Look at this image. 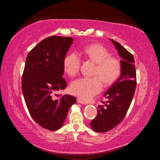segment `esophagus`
I'll list each match as a JSON object with an SVG mask.
<instances>
[{"label":"esophagus","mask_w":160,"mask_h":160,"mask_svg":"<svg viewBox=\"0 0 160 160\" xmlns=\"http://www.w3.org/2000/svg\"><path fill=\"white\" fill-rule=\"evenodd\" d=\"M77 102H78V103H81V104H83V105L87 104L86 101H85L83 100V99H81V98H77Z\"/></svg>","instance_id":"1"}]
</instances>
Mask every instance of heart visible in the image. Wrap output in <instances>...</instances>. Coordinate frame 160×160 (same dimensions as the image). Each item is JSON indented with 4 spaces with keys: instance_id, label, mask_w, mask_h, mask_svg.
Segmentation results:
<instances>
[{
    "instance_id": "1",
    "label": "heart",
    "mask_w": 160,
    "mask_h": 160,
    "mask_svg": "<svg viewBox=\"0 0 160 160\" xmlns=\"http://www.w3.org/2000/svg\"><path fill=\"white\" fill-rule=\"evenodd\" d=\"M80 55L96 63L93 77H81L72 81L70 85L71 93L84 101H88L98 95L105 86L112 85L118 79L122 64L115 57L110 56L109 51L99 44L87 46ZM81 59L76 52H70L65 57L63 69L70 77L75 76L79 71Z\"/></svg>"
}]
</instances>
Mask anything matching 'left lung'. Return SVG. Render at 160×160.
<instances>
[{
  "label": "left lung",
  "mask_w": 160,
  "mask_h": 160,
  "mask_svg": "<svg viewBox=\"0 0 160 160\" xmlns=\"http://www.w3.org/2000/svg\"><path fill=\"white\" fill-rule=\"evenodd\" d=\"M110 41L122 57V71L118 79L105 92L104 96L107 101L98 105V115L90 123L91 128L99 133L108 132L122 122L132 103L136 88L133 55L117 41Z\"/></svg>",
  "instance_id": "left-lung-1"
}]
</instances>
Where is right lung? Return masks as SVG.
I'll return each instance as SVG.
<instances>
[{"label":"right lung","instance_id":"obj_1","mask_svg":"<svg viewBox=\"0 0 160 160\" xmlns=\"http://www.w3.org/2000/svg\"><path fill=\"white\" fill-rule=\"evenodd\" d=\"M73 41L71 37L52 36L41 41L28 52L22 77V91L32 118L43 128L60 129L75 97L53 95L65 89L63 61ZM58 97V95L57 96Z\"/></svg>","mask_w":160,"mask_h":160}]
</instances>
